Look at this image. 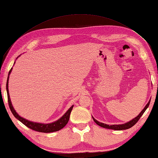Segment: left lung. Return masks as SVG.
Returning a JSON list of instances; mask_svg holds the SVG:
<instances>
[{
    "label": "left lung",
    "instance_id": "obj_1",
    "mask_svg": "<svg viewBox=\"0 0 158 158\" xmlns=\"http://www.w3.org/2000/svg\"><path fill=\"white\" fill-rule=\"evenodd\" d=\"M150 102H151V100H149L148 104H147L145 107H144V109H143L142 111H141V113L139 114L137 117L135 118H134V119H132V121H130V122H128V123H125V124L109 125L102 123H100V122L98 121L97 120H95L93 117V121H95V123L96 124H98V125H100V127H104V128H107V129H111V130H123L129 129V128L134 126V125H135L138 122V121H139V120L141 116H142L144 112H145V111L146 110V109L148 107V106L150 105Z\"/></svg>",
    "mask_w": 158,
    "mask_h": 158
}]
</instances>
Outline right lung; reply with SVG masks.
I'll return each mask as SVG.
<instances>
[{
	"label": "right lung",
	"instance_id": "right-lung-1",
	"mask_svg": "<svg viewBox=\"0 0 158 158\" xmlns=\"http://www.w3.org/2000/svg\"><path fill=\"white\" fill-rule=\"evenodd\" d=\"M12 69H10L8 74V77H7V84H6V89H7V100H8V104L10 110H11L12 114L14 115L16 118H17L19 121H21L23 125H25L26 127H28L30 129L37 131L39 132H44V133H49V132H56V131L60 130L65 126L67 123H68V121L69 119V116H70V113L72 111V109L73 108V106H72L70 108L68 109V111L63 115V116L60 118V119H58V121L49 124H42L38 123H33L31 121H29L28 120H26L23 118L19 116L17 114V112L13 108L12 105L11 101H10V95H9V91H8V79H9V75L10 73H11Z\"/></svg>",
	"mask_w": 158,
	"mask_h": 158
}]
</instances>
